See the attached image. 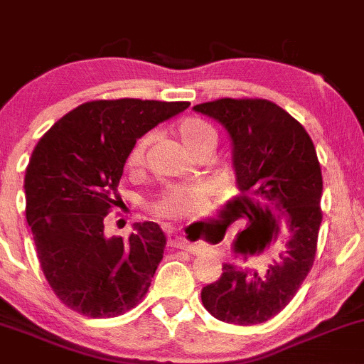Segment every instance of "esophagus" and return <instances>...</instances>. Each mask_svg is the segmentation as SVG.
I'll return each mask as SVG.
<instances>
[{"label": "esophagus", "instance_id": "obj_1", "mask_svg": "<svg viewBox=\"0 0 364 364\" xmlns=\"http://www.w3.org/2000/svg\"><path fill=\"white\" fill-rule=\"evenodd\" d=\"M168 240H170L171 245L181 247V249L187 250L189 254H201V252H205V250H207V245H205V243L187 242V240L181 235V231H170V233H168Z\"/></svg>", "mask_w": 364, "mask_h": 364}]
</instances>
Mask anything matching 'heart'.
Segmentation results:
<instances>
[{
  "label": "heart",
  "mask_w": 364,
  "mask_h": 364,
  "mask_svg": "<svg viewBox=\"0 0 364 364\" xmlns=\"http://www.w3.org/2000/svg\"><path fill=\"white\" fill-rule=\"evenodd\" d=\"M177 133L182 144L191 152L203 144H215L217 133L207 121L198 117H187L178 122ZM151 141V134L138 138L131 147L126 164L129 168H138L144 164L145 151ZM213 186L210 182H173L166 183L159 194L151 201V212L163 219H187L203 212L212 201Z\"/></svg>",
  "instance_id": "1"
}]
</instances>
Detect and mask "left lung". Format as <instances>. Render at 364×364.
<instances>
[{
  "instance_id": "8db88e82",
  "label": "left lung",
  "mask_w": 364,
  "mask_h": 364,
  "mask_svg": "<svg viewBox=\"0 0 364 364\" xmlns=\"http://www.w3.org/2000/svg\"><path fill=\"white\" fill-rule=\"evenodd\" d=\"M228 129L238 189L263 223L242 231L235 250L247 259L277 242L264 272L226 263L223 277L201 291L203 306L230 324H261L282 312L316 259L322 220V173L306 129L273 101L220 98L194 107Z\"/></svg>"
}]
</instances>
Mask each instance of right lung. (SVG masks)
Here are the masks:
<instances>
[{"mask_svg":"<svg viewBox=\"0 0 364 364\" xmlns=\"http://www.w3.org/2000/svg\"><path fill=\"white\" fill-rule=\"evenodd\" d=\"M187 101L82 103L40 138L26 168V219L54 294L85 317H115L147 294L166 238L136 223L127 240L105 235L131 147Z\"/></svg>","mask_w":364,"mask_h":364,"instance_id":"1","label":"right lung"}]
</instances>
